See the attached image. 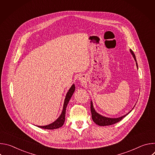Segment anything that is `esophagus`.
Segmentation results:
<instances>
[{
  "instance_id": "1",
  "label": "esophagus",
  "mask_w": 155,
  "mask_h": 155,
  "mask_svg": "<svg viewBox=\"0 0 155 155\" xmlns=\"http://www.w3.org/2000/svg\"><path fill=\"white\" fill-rule=\"evenodd\" d=\"M83 77H81H81H79V80H81V81H82V80H83Z\"/></svg>"
}]
</instances>
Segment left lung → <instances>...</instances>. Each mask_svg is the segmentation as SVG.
I'll use <instances>...</instances> for the list:
<instances>
[{"label":"left lung","mask_w":155,"mask_h":155,"mask_svg":"<svg viewBox=\"0 0 155 155\" xmlns=\"http://www.w3.org/2000/svg\"><path fill=\"white\" fill-rule=\"evenodd\" d=\"M130 52L131 53L132 56L134 57V60L136 62V65H137V67L138 68L137 63V60H136V56H135L134 52L132 51L131 50H130ZM133 108H134V107H133ZM133 108H132V109H133ZM130 112H131V110L128 114H126V115H123V116H122L121 117L117 118H112L105 117H104V116L99 114L98 113H97L96 112V110H95V109L94 108V107H93V102L91 101V115H92V119H93V121L96 124H97L99 126H109V125H112V124H115V123L120 121L123 118H124L126 115H127Z\"/></svg>","instance_id":"left-lung-1"}]
</instances>
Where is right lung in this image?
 <instances>
[{
  "label": "right lung",
  "instance_id": "1",
  "mask_svg": "<svg viewBox=\"0 0 155 155\" xmlns=\"http://www.w3.org/2000/svg\"><path fill=\"white\" fill-rule=\"evenodd\" d=\"M75 84H73L72 85V86L71 87L70 89L69 90L67 94L65 96V98L64 100V105H63V109L62 113L61 114V115L59 117V118L53 123L47 125V126H37L38 127L40 128H43V129H58L61 127L64 123L65 121V110H66V107H67V105L72 97V96L73 95L74 91H75Z\"/></svg>",
  "mask_w": 155,
  "mask_h": 155
}]
</instances>
